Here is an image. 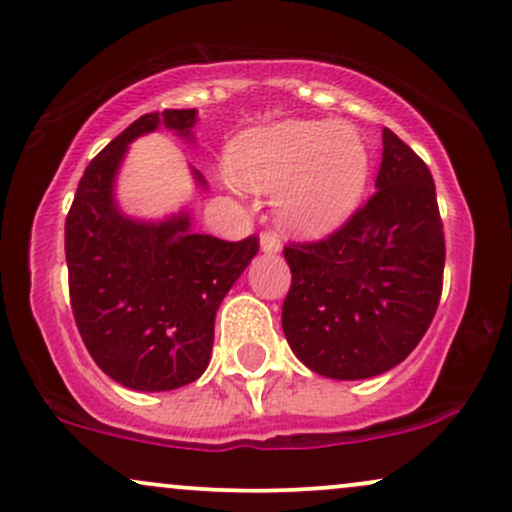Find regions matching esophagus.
Returning <instances> with one entry per match:
<instances>
[{
    "mask_svg": "<svg viewBox=\"0 0 512 512\" xmlns=\"http://www.w3.org/2000/svg\"><path fill=\"white\" fill-rule=\"evenodd\" d=\"M260 245H262L264 252H269V255H272V252H279V250H281V238H279V233L264 231L262 236H260Z\"/></svg>",
    "mask_w": 512,
    "mask_h": 512,
    "instance_id": "obj_1",
    "label": "esophagus"
}]
</instances>
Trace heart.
<instances>
[{
    "mask_svg": "<svg viewBox=\"0 0 512 512\" xmlns=\"http://www.w3.org/2000/svg\"><path fill=\"white\" fill-rule=\"evenodd\" d=\"M236 178L252 190H283L281 214L305 236L330 233L356 209L370 154L349 125L286 120L243 134L231 151Z\"/></svg>",
    "mask_w": 512,
    "mask_h": 512,
    "instance_id": "obj_1",
    "label": "heart"
}]
</instances>
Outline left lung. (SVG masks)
I'll list each match as a JSON object with an SVG mask.
<instances>
[{"label":"left lung","instance_id":"obj_1","mask_svg":"<svg viewBox=\"0 0 512 512\" xmlns=\"http://www.w3.org/2000/svg\"><path fill=\"white\" fill-rule=\"evenodd\" d=\"M378 190L337 231L286 243V342L315 373L361 380L402 363L443 293L445 236L431 170L383 129Z\"/></svg>","mask_w":512,"mask_h":512}]
</instances>
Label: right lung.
I'll return each instance as SVG.
<instances>
[{"mask_svg":"<svg viewBox=\"0 0 512 512\" xmlns=\"http://www.w3.org/2000/svg\"><path fill=\"white\" fill-rule=\"evenodd\" d=\"M195 113H146L117 134L86 166L64 223L76 327L98 368L129 390L195 383L209 366L216 310L260 250L257 236L231 243L192 233L187 216L154 226L115 207L127 144L161 122L187 137Z\"/></svg>","mask_w":512,"mask_h":512,"instance_id":"right-lung-1","label":"right lung"}]
</instances>
